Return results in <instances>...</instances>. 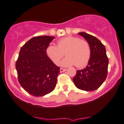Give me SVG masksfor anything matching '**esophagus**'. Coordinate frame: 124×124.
Returning <instances> with one entry per match:
<instances>
[{
	"label": "esophagus",
	"instance_id": "1",
	"mask_svg": "<svg viewBox=\"0 0 124 124\" xmlns=\"http://www.w3.org/2000/svg\"><path fill=\"white\" fill-rule=\"evenodd\" d=\"M66 70H67V69H62V68H61V69H60V71H61V73L64 72V71H65Z\"/></svg>",
	"mask_w": 124,
	"mask_h": 124
}]
</instances>
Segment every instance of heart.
<instances>
[{"label":"heart","mask_w":124,"mask_h":124,"mask_svg":"<svg viewBox=\"0 0 124 124\" xmlns=\"http://www.w3.org/2000/svg\"><path fill=\"white\" fill-rule=\"evenodd\" d=\"M46 53L55 65H59L65 53L66 57L61 62V66L69 67L76 65L77 67L81 68L89 62L92 51L87 41L76 37L69 36L58 40L57 46L49 45L46 48Z\"/></svg>","instance_id":"heart-1"}]
</instances>
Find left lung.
<instances>
[{"instance_id":"left-lung-1","label":"left lung","mask_w":124,"mask_h":124,"mask_svg":"<svg viewBox=\"0 0 124 124\" xmlns=\"http://www.w3.org/2000/svg\"><path fill=\"white\" fill-rule=\"evenodd\" d=\"M89 43L91 57L86 67L77 70L73 81L77 88L85 91L97 89L106 78L108 67V58L105 47L101 41L93 35L85 32H79Z\"/></svg>"}]
</instances>
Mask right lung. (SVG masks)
Returning <instances> with one entry per match:
<instances>
[{
    "instance_id": "right-lung-1",
    "label": "right lung",
    "mask_w": 124,
    "mask_h": 124,
    "mask_svg": "<svg viewBox=\"0 0 124 124\" xmlns=\"http://www.w3.org/2000/svg\"><path fill=\"white\" fill-rule=\"evenodd\" d=\"M55 38L35 37L21 47L16 63L18 81L26 92L41 97L55 89L60 67L46 55V48Z\"/></svg>"
}]
</instances>
